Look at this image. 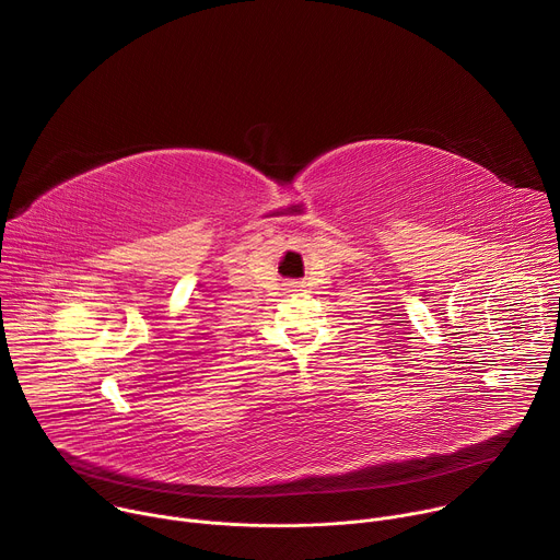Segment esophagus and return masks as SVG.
<instances>
[{"instance_id": "1", "label": "esophagus", "mask_w": 560, "mask_h": 560, "mask_svg": "<svg viewBox=\"0 0 560 560\" xmlns=\"http://www.w3.org/2000/svg\"><path fill=\"white\" fill-rule=\"evenodd\" d=\"M290 288H292V290H296V288H299V285H294V283H290Z\"/></svg>"}]
</instances>
